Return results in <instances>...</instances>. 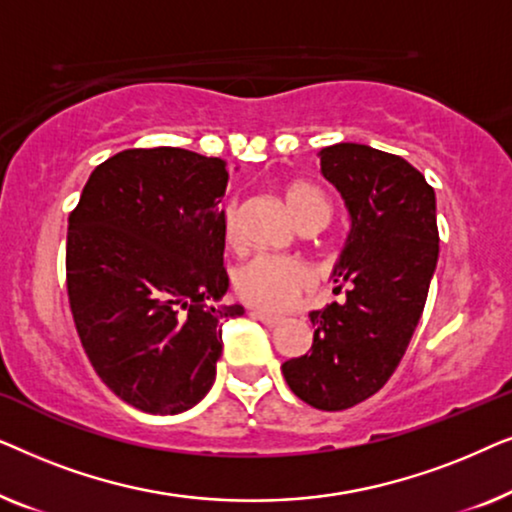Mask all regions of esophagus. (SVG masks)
<instances>
[{
    "mask_svg": "<svg viewBox=\"0 0 512 512\" xmlns=\"http://www.w3.org/2000/svg\"><path fill=\"white\" fill-rule=\"evenodd\" d=\"M251 317L258 319V321H261V324L270 326V328H275V326L282 324V317H275V314H268V312H261V310L251 312Z\"/></svg>",
    "mask_w": 512,
    "mask_h": 512,
    "instance_id": "obj_1",
    "label": "esophagus"
}]
</instances>
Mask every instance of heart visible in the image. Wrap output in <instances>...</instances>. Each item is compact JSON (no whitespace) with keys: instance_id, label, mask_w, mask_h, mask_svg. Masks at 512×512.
<instances>
[{"instance_id":"b5f03b06","label":"heart","mask_w":512,"mask_h":512,"mask_svg":"<svg viewBox=\"0 0 512 512\" xmlns=\"http://www.w3.org/2000/svg\"><path fill=\"white\" fill-rule=\"evenodd\" d=\"M284 200L300 228L319 230L331 219L326 195L310 181H286ZM223 237L228 244L240 240V209L235 202L223 207ZM314 286L310 265L289 256L261 254L237 265L233 272L235 296L242 303L261 307L265 312H284Z\"/></svg>"}]
</instances>
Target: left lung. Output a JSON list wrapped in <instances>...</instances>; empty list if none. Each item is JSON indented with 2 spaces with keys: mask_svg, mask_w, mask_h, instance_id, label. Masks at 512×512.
Listing matches in <instances>:
<instances>
[{
  "mask_svg": "<svg viewBox=\"0 0 512 512\" xmlns=\"http://www.w3.org/2000/svg\"><path fill=\"white\" fill-rule=\"evenodd\" d=\"M321 172L352 214L333 270L347 298L310 312V352L282 363V375L300 401L335 412L394 375L424 312L440 237L436 193L401 156L342 142L321 149Z\"/></svg>",
  "mask_w": 512,
  "mask_h": 512,
  "instance_id": "left-lung-1",
  "label": "left lung"
}]
</instances>
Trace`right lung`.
I'll return each instance as SVG.
<instances>
[{"label": "right lung", "instance_id": "1", "mask_svg": "<svg viewBox=\"0 0 512 512\" xmlns=\"http://www.w3.org/2000/svg\"><path fill=\"white\" fill-rule=\"evenodd\" d=\"M226 160L156 146L125 149L83 186L67 228V296L90 366L151 415L202 401L221 356Z\"/></svg>", "mask_w": 512, "mask_h": 512}]
</instances>
